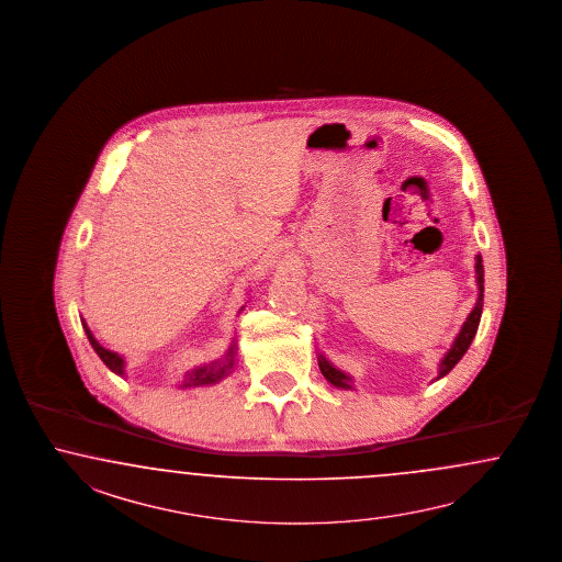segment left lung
I'll return each mask as SVG.
<instances>
[{
    "label": "left lung",
    "instance_id": "obj_1",
    "mask_svg": "<svg viewBox=\"0 0 562 562\" xmlns=\"http://www.w3.org/2000/svg\"><path fill=\"white\" fill-rule=\"evenodd\" d=\"M475 274H477V288H480L477 304H475V308L471 310V314L468 316L463 328H461V333L457 335L453 347L449 349V353H447L445 360L440 362L438 379H442L445 374H449V372L453 370L454 363L459 362V360L465 356L468 347H470L473 337H475V333H477V325H480V318H482V306H484V302H482V300H484V265H482V256H480V254L475 256ZM318 366H321L323 376H325L326 381L330 382V384L341 386V389H351V384H349L351 379H349L347 374H344L341 370L333 368L330 363L326 362L323 356H321V360H318Z\"/></svg>",
    "mask_w": 562,
    "mask_h": 562
}]
</instances>
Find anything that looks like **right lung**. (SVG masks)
Listing matches in <instances>:
<instances>
[{
  "label": "right lung",
  "mask_w": 562,
  "mask_h": 562,
  "mask_svg": "<svg viewBox=\"0 0 562 562\" xmlns=\"http://www.w3.org/2000/svg\"><path fill=\"white\" fill-rule=\"evenodd\" d=\"M82 326H85V333H87V337H89V341H91L92 349H94L97 356L105 362L109 370L115 372V374H124V360H122L117 353H113V351H109L105 347H101L99 341L92 337L89 326L85 325V323H82ZM234 358H236V345L229 347L225 360H218V362L209 363V366H200V368L190 370V372L186 374L181 386H200V384H213V382L221 381V379L227 376L229 370L234 368Z\"/></svg>",
  "instance_id": "1"
}]
</instances>
